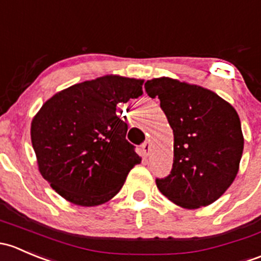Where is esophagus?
Instances as JSON below:
<instances>
[{
  "label": "esophagus",
  "mask_w": 261,
  "mask_h": 261,
  "mask_svg": "<svg viewBox=\"0 0 261 261\" xmlns=\"http://www.w3.org/2000/svg\"><path fill=\"white\" fill-rule=\"evenodd\" d=\"M142 149H143V152L146 153V154H149V149H150V142L149 141H146L143 144H142Z\"/></svg>",
  "instance_id": "34e87169"
}]
</instances>
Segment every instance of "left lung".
<instances>
[{"label": "left lung", "mask_w": 261, "mask_h": 261, "mask_svg": "<svg viewBox=\"0 0 261 261\" xmlns=\"http://www.w3.org/2000/svg\"><path fill=\"white\" fill-rule=\"evenodd\" d=\"M144 88L158 96L173 130V165L155 179L158 190L190 210L215 202L235 179L243 155L238 113L214 91L171 77L148 80Z\"/></svg>", "instance_id": "8db88e82"}]
</instances>
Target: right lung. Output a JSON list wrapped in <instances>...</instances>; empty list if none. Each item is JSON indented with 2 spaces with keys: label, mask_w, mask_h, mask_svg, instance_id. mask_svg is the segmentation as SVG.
Returning a JSON list of instances; mask_svg holds the SVG:
<instances>
[{
  "label": "right lung",
  "mask_w": 261,
  "mask_h": 261,
  "mask_svg": "<svg viewBox=\"0 0 261 261\" xmlns=\"http://www.w3.org/2000/svg\"><path fill=\"white\" fill-rule=\"evenodd\" d=\"M143 80L106 75L51 96L34 117L31 142L41 176L61 197L98 206L141 163L118 106L143 94Z\"/></svg>",
  "instance_id": "add662e5"
}]
</instances>
